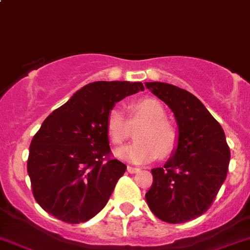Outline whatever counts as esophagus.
Masks as SVG:
<instances>
[{
  "instance_id": "obj_1",
  "label": "esophagus",
  "mask_w": 250,
  "mask_h": 250,
  "mask_svg": "<svg viewBox=\"0 0 250 250\" xmlns=\"http://www.w3.org/2000/svg\"><path fill=\"white\" fill-rule=\"evenodd\" d=\"M127 171L129 172V173H138V172H140V169L137 168V167L128 166V167H127Z\"/></svg>"
}]
</instances>
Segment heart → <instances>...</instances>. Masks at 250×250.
<instances>
[{
    "label": "heart",
    "instance_id": "heart-1",
    "mask_svg": "<svg viewBox=\"0 0 250 250\" xmlns=\"http://www.w3.org/2000/svg\"><path fill=\"white\" fill-rule=\"evenodd\" d=\"M140 123L135 132L137 142L115 150L116 156L137 165L171 156L178 144V134L166 121V111L156 99H140L133 103L129 121L120 108H111L106 116V133L113 144L120 145L129 135V125Z\"/></svg>",
    "mask_w": 250,
    "mask_h": 250
}]
</instances>
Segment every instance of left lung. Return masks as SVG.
<instances>
[{
	"mask_svg": "<svg viewBox=\"0 0 250 250\" xmlns=\"http://www.w3.org/2000/svg\"><path fill=\"white\" fill-rule=\"evenodd\" d=\"M146 88L173 112L178 144L164 167L151 169L145 194L152 214L168 224H183L204 214L227 176L229 147L220 123L189 91L161 82Z\"/></svg>",
	"mask_w": 250,
	"mask_h": 250,
	"instance_id": "1",
	"label": "left lung"
}]
</instances>
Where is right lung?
Masks as SVG:
<instances>
[{
	"label": "right lung",
	"instance_id": "add662e5",
	"mask_svg": "<svg viewBox=\"0 0 250 250\" xmlns=\"http://www.w3.org/2000/svg\"><path fill=\"white\" fill-rule=\"evenodd\" d=\"M140 82H94L53 111L29 147L28 174L38 204L68 224L95 216L107 204L125 164L110 159L105 121Z\"/></svg>",
	"mask_w": 250,
	"mask_h": 250
}]
</instances>
